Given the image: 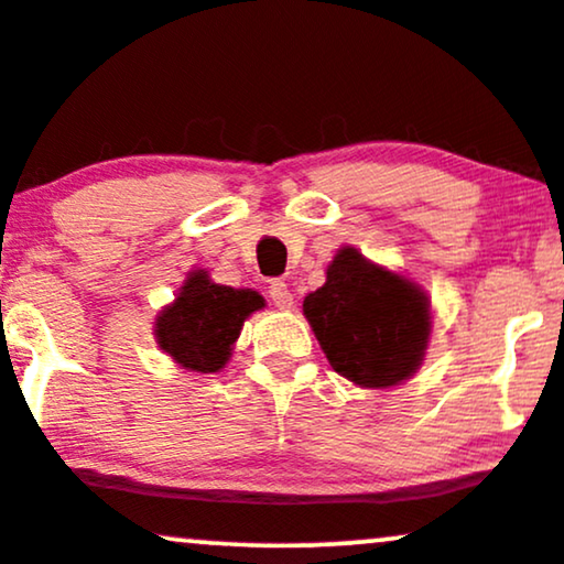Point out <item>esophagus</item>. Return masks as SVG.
Masks as SVG:
<instances>
[{"instance_id":"esophagus-1","label":"esophagus","mask_w":564,"mask_h":564,"mask_svg":"<svg viewBox=\"0 0 564 564\" xmlns=\"http://www.w3.org/2000/svg\"><path fill=\"white\" fill-rule=\"evenodd\" d=\"M269 297H271V303H274V306L280 311L293 308V293H290L288 284L280 282V280L269 284Z\"/></svg>"}]
</instances>
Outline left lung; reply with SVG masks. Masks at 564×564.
<instances>
[{
	"instance_id": "1",
	"label": "left lung",
	"mask_w": 564,
	"mask_h": 564,
	"mask_svg": "<svg viewBox=\"0 0 564 564\" xmlns=\"http://www.w3.org/2000/svg\"><path fill=\"white\" fill-rule=\"evenodd\" d=\"M303 314L329 367L359 388L401 386L425 361L427 295L348 245L327 267V282L306 295Z\"/></svg>"
}]
</instances>
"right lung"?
Listing matches in <instances>:
<instances>
[{
  "instance_id": "obj_1",
  "label": "right lung",
  "mask_w": 564,
  "mask_h": 564,
  "mask_svg": "<svg viewBox=\"0 0 564 564\" xmlns=\"http://www.w3.org/2000/svg\"><path fill=\"white\" fill-rule=\"evenodd\" d=\"M263 308L256 290H235L210 282L208 271H189L176 301L155 319V340L178 367L218 372L229 361L245 319Z\"/></svg>"
}]
</instances>
